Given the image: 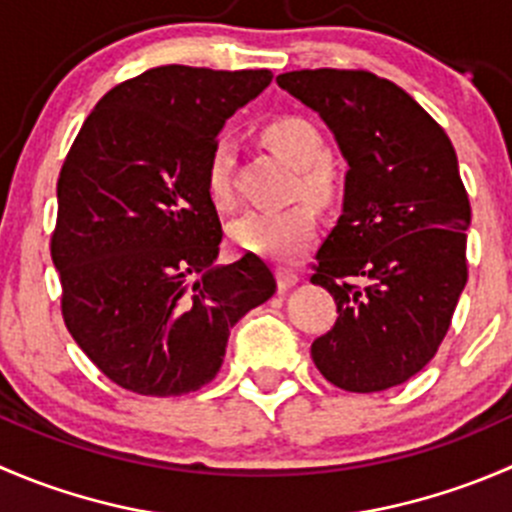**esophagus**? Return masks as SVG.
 Masks as SVG:
<instances>
[{"mask_svg": "<svg viewBox=\"0 0 512 512\" xmlns=\"http://www.w3.org/2000/svg\"><path fill=\"white\" fill-rule=\"evenodd\" d=\"M297 282H300V275H297V272L287 270V267H280V270H277V285H280V290H290Z\"/></svg>", "mask_w": 512, "mask_h": 512, "instance_id": "34e87169", "label": "esophagus"}]
</instances>
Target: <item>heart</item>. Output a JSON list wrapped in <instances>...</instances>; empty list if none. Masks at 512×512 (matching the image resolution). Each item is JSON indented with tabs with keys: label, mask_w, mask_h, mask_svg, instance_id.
Segmentation results:
<instances>
[{
	"label": "heart",
	"mask_w": 512,
	"mask_h": 512,
	"mask_svg": "<svg viewBox=\"0 0 512 512\" xmlns=\"http://www.w3.org/2000/svg\"><path fill=\"white\" fill-rule=\"evenodd\" d=\"M262 142L297 167L295 192L305 195L315 205H330L337 197L340 182L337 172L325 160V140L315 124L297 114H277L267 119L260 130ZM235 152L220 137L212 145L205 165V187L212 205L230 210L235 205V182H232ZM310 202L277 207V210H250L230 225V240L240 250L285 262L307 250L317 230V215Z\"/></svg>",
	"instance_id": "1"
}]
</instances>
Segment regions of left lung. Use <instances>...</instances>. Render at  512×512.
Masks as SVG:
<instances>
[{"mask_svg":"<svg viewBox=\"0 0 512 512\" xmlns=\"http://www.w3.org/2000/svg\"><path fill=\"white\" fill-rule=\"evenodd\" d=\"M277 84L320 114L350 167L312 265L337 305L312 360L347 393L395 388L433 360L468 282L455 147L405 89L365 69H300Z\"/></svg>","mask_w":512,"mask_h":512,"instance_id":"8db88e82","label":"left lung"}]
</instances>
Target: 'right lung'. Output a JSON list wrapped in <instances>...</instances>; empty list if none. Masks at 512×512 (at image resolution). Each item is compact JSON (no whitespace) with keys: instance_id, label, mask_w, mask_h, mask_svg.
<instances>
[{"instance_id":"add662e5","label":"right lung","mask_w":512,"mask_h":512,"mask_svg":"<svg viewBox=\"0 0 512 512\" xmlns=\"http://www.w3.org/2000/svg\"><path fill=\"white\" fill-rule=\"evenodd\" d=\"M270 82V69L165 64L109 89L84 119L49 250L69 335L119 388L195 393L220 372L230 327L275 295L252 252L215 265L222 225L205 187L225 119Z\"/></svg>"}]
</instances>
